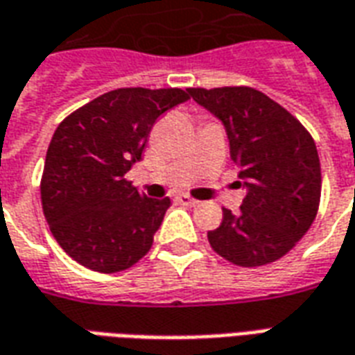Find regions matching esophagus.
Returning a JSON list of instances; mask_svg holds the SVG:
<instances>
[{"mask_svg": "<svg viewBox=\"0 0 355 355\" xmlns=\"http://www.w3.org/2000/svg\"><path fill=\"white\" fill-rule=\"evenodd\" d=\"M178 201L182 203V205H186V207H196L200 201L193 200V198H190V196H186V193H182V196H178Z\"/></svg>", "mask_w": 355, "mask_h": 355, "instance_id": "1", "label": "esophagus"}]
</instances>
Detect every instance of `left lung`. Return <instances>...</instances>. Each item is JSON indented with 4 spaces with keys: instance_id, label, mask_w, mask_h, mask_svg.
I'll use <instances>...</instances> for the list:
<instances>
[{
    "instance_id": "8db88e82",
    "label": "left lung",
    "mask_w": 355,
    "mask_h": 355,
    "mask_svg": "<svg viewBox=\"0 0 355 355\" xmlns=\"http://www.w3.org/2000/svg\"><path fill=\"white\" fill-rule=\"evenodd\" d=\"M223 121L247 196L223 209L207 234L213 251L243 268L264 266L297 245L318 215L321 167L315 142L297 117L253 87L188 89Z\"/></svg>"
}]
</instances>
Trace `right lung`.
Listing matches in <instances>:
<instances>
[{
    "label": "right lung",
    "mask_w": 355,
    "mask_h": 355,
    "mask_svg": "<svg viewBox=\"0 0 355 355\" xmlns=\"http://www.w3.org/2000/svg\"><path fill=\"white\" fill-rule=\"evenodd\" d=\"M188 98L182 89H116L57 127L43 167V215L81 266L114 274L150 251L171 200L142 196L125 173L140 162L155 119Z\"/></svg>",
    "instance_id": "right-lung-1"
}]
</instances>
